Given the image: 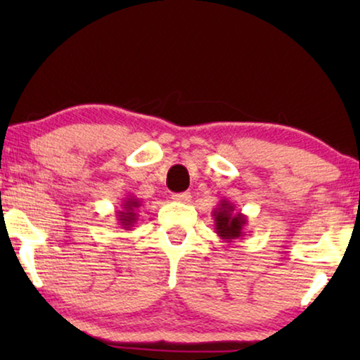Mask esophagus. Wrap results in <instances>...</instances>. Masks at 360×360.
<instances>
[{
  "mask_svg": "<svg viewBox=\"0 0 360 360\" xmlns=\"http://www.w3.org/2000/svg\"><path fill=\"white\" fill-rule=\"evenodd\" d=\"M172 198H174L175 201H179V203H190L191 195L188 193V191H184V193H175Z\"/></svg>",
  "mask_w": 360,
  "mask_h": 360,
  "instance_id": "1",
  "label": "esophagus"
}]
</instances>
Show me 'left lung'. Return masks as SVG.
<instances>
[{
	"label": "left lung",
	"mask_w": 360,
	"mask_h": 360,
	"mask_svg": "<svg viewBox=\"0 0 360 360\" xmlns=\"http://www.w3.org/2000/svg\"><path fill=\"white\" fill-rule=\"evenodd\" d=\"M214 229L224 243H233L244 236V226L248 224V216L236 211V206L228 200H221L213 210Z\"/></svg>",
	"instance_id": "8db88e82"
}]
</instances>
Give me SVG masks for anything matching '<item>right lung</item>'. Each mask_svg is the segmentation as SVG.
<instances>
[{
    "mask_svg": "<svg viewBox=\"0 0 360 360\" xmlns=\"http://www.w3.org/2000/svg\"><path fill=\"white\" fill-rule=\"evenodd\" d=\"M137 208H141V200L139 198H134V196H126L124 200H122V205H121V210L116 211V218H117V223H120L121 228H124L129 231L134 223L137 221Z\"/></svg>",
    "mask_w": 360,
    "mask_h": 360,
    "instance_id": "right-lung-1",
    "label": "right lung"
}]
</instances>
